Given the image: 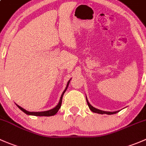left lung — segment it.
<instances>
[{
  "label": "left lung",
  "mask_w": 146,
  "mask_h": 146,
  "mask_svg": "<svg viewBox=\"0 0 146 146\" xmlns=\"http://www.w3.org/2000/svg\"><path fill=\"white\" fill-rule=\"evenodd\" d=\"M86 98V102H87V104H88V108H89V109L91 110L93 112L101 114V115H103V114H107V115H113V114H116V113H117L118 112H119V110L115 111V112H107V111L100 110H98V109H97V108H95L94 107H93L92 106H91V105L89 103V102H88V99H87V97Z\"/></svg>",
  "instance_id": "left-lung-1"
}]
</instances>
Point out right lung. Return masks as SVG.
<instances>
[{"label": "right lung", "instance_id": "obj_1", "mask_svg": "<svg viewBox=\"0 0 146 146\" xmlns=\"http://www.w3.org/2000/svg\"><path fill=\"white\" fill-rule=\"evenodd\" d=\"M70 80H71V79H70V80H69V82H67V86H66L65 89L64 90V91L62 92V95H61V96H60V101H59V103H58V104L57 105L55 108H52V109L49 110H47V111H43V112H29V111H27V110H26L25 109H24V108H22V107L18 106L17 104H16V106H17L18 108H19V109L22 111V112H24L25 114H27V115H34V116H46V117L53 116V115H55V114L58 112L59 109L60 108L61 104H62V96H63V95H64V93H65V91H67V88H68V86H69V84H70Z\"/></svg>", "mask_w": 146, "mask_h": 146}]
</instances>
